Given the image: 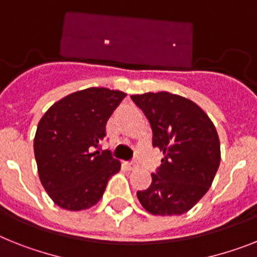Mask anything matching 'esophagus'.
Wrapping results in <instances>:
<instances>
[{
    "instance_id": "esophagus-1",
    "label": "esophagus",
    "mask_w": 257,
    "mask_h": 257,
    "mask_svg": "<svg viewBox=\"0 0 257 257\" xmlns=\"http://www.w3.org/2000/svg\"><path fill=\"white\" fill-rule=\"evenodd\" d=\"M126 167H128L129 170H135L139 167V165H137V162H131V163H126Z\"/></svg>"
}]
</instances>
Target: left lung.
Here are the masks:
<instances>
[{"mask_svg": "<svg viewBox=\"0 0 257 257\" xmlns=\"http://www.w3.org/2000/svg\"><path fill=\"white\" fill-rule=\"evenodd\" d=\"M153 129V146L163 152L152 184L137 192L141 205L154 215H180L209 191L221 162L217 129L204 109L167 91L132 95Z\"/></svg>", "mask_w": 257, "mask_h": 257, "instance_id": "left-lung-1", "label": "left lung"}]
</instances>
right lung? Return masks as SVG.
Wrapping results in <instances>:
<instances>
[{
    "label": "right lung",
    "mask_w": 257,
    "mask_h": 257,
    "mask_svg": "<svg viewBox=\"0 0 257 257\" xmlns=\"http://www.w3.org/2000/svg\"><path fill=\"white\" fill-rule=\"evenodd\" d=\"M125 96L120 90L88 87L60 99L40 118L34 139L39 179L57 206L72 212L91 208L120 171V161L96 149Z\"/></svg>",
    "instance_id": "1"
}]
</instances>
